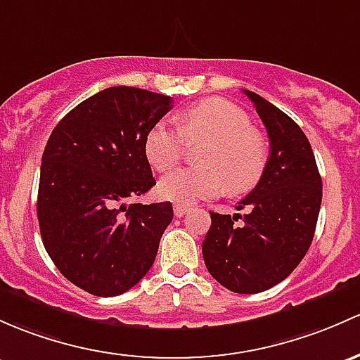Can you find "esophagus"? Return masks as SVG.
<instances>
[{"label": "esophagus", "instance_id": "esophagus-1", "mask_svg": "<svg viewBox=\"0 0 360 360\" xmlns=\"http://www.w3.org/2000/svg\"><path fill=\"white\" fill-rule=\"evenodd\" d=\"M188 212H190V207L179 205V203H177V205H174V215H176V217H183V215H186Z\"/></svg>", "mask_w": 360, "mask_h": 360}]
</instances>
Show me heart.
Returning a JSON list of instances; mask_svg holds the SVG:
<instances>
[{
	"label": "heart",
	"mask_w": 360,
	"mask_h": 360,
	"mask_svg": "<svg viewBox=\"0 0 360 360\" xmlns=\"http://www.w3.org/2000/svg\"><path fill=\"white\" fill-rule=\"evenodd\" d=\"M179 120V129L164 120L150 127L145 138L146 158L155 169L167 172L181 162L186 143H207L198 157L203 167L165 176L158 183L162 198L188 205L214 198L224 186L231 193H243L259 183L269 150L241 108L221 98H207L186 108Z\"/></svg>",
	"instance_id": "b5f03b06"
}]
</instances>
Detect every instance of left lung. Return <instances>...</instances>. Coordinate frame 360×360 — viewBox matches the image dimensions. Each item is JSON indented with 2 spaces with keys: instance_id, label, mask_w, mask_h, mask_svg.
Wrapping results in <instances>:
<instances>
[{
  "instance_id": "left-lung-1",
  "label": "left lung",
  "mask_w": 360,
  "mask_h": 360,
  "mask_svg": "<svg viewBox=\"0 0 360 360\" xmlns=\"http://www.w3.org/2000/svg\"><path fill=\"white\" fill-rule=\"evenodd\" d=\"M243 93L266 126L271 155L257 186L236 207L248 214L210 212L202 253L215 281L250 295L276 286L302 262L319 217L323 181L298 124L253 91Z\"/></svg>"
}]
</instances>
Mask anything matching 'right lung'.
<instances>
[{
	"label": "right lung",
	"instance_id": "add662e5",
	"mask_svg": "<svg viewBox=\"0 0 360 360\" xmlns=\"http://www.w3.org/2000/svg\"><path fill=\"white\" fill-rule=\"evenodd\" d=\"M165 94L113 86L56 124L41 158L37 219L58 271L96 297L131 290L153 266L172 203H129L155 186L146 132L172 107Z\"/></svg>",
	"mask_w": 360,
	"mask_h": 360
}]
</instances>
